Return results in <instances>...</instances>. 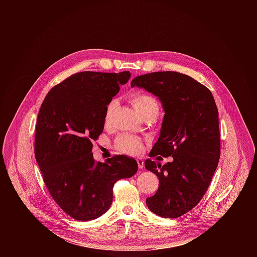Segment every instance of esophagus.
I'll return each mask as SVG.
<instances>
[{"label": "esophagus", "instance_id": "obj_1", "mask_svg": "<svg viewBox=\"0 0 257 257\" xmlns=\"http://www.w3.org/2000/svg\"><path fill=\"white\" fill-rule=\"evenodd\" d=\"M136 162H137V165H138V168L140 169V170H142L143 169V167H144V161L142 160V159H140V158H138V159H136Z\"/></svg>", "mask_w": 257, "mask_h": 257}]
</instances>
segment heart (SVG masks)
I'll use <instances>...</instances> for the list:
<instances>
[{"instance_id": "heart-1", "label": "heart", "mask_w": 257, "mask_h": 257, "mask_svg": "<svg viewBox=\"0 0 257 257\" xmlns=\"http://www.w3.org/2000/svg\"><path fill=\"white\" fill-rule=\"evenodd\" d=\"M128 97L139 116L143 118L145 116L152 115L157 118L160 112V103L155 96L143 92H133ZM115 104V100H112L111 102L107 103L104 112L105 123H108L109 120H111ZM115 146L118 151L122 153L134 155L139 152L141 148V141L135 136L129 134H121L117 137L115 141Z\"/></svg>"}]
</instances>
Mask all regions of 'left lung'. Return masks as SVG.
<instances>
[{
    "instance_id": "left-lung-1",
    "label": "left lung",
    "mask_w": 257,
    "mask_h": 257,
    "mask_svg": "<svg viewBox=\"0 0 257 257\" xmlns=\"http://www.w3.org/2000/svg\"><path fill=\"white\" fill-rule=\"evenodd\" d=\"M131 86L158 96L165 111L161 135L150 157L173 158L164 166L151 159L145 161L146 170L160 181L158 191L146 198V204L160 216L179 217L201 200L221 156L214 98L207 87L174 71L137 76Z\"/></svg>"
}]
</instances>
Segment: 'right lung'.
I'll return each instance as SVG.
<instances>
[{
    "label": "right lung",
    "mask_w": 257,
    "mask_h": 257,
    "mask_svg": "<svg viewBox=\"0 0 257 257\" xmlns=\"http://www.w3.org/2000/svg\"><path fill=\"white\" fill-rule=\"evenodd\" d=\"M130 76L129 71L79 72L54 86L42 103L35 160L53 199L77 221L103 214L112 204L115 183L138 170L132 158L122 155L95 163L91 153L103 130L107 103Z\"/></svg>",
    "instance_id": "1"
}]
</instances>
